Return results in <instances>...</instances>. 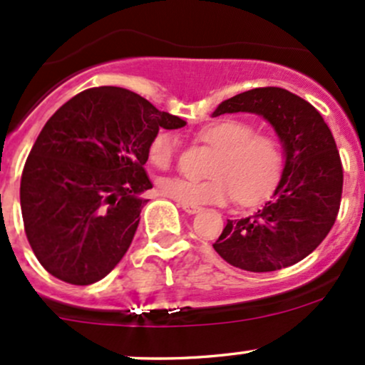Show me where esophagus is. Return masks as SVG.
I'll return each mask as SVG.
<instances>
[{"instance_id":"esophagus-1","label":"esophagus","mask_w":365,"mask_h":365,"mask_svg":"<svg viewBox=\"0 0 365 365\" xmlns=\"http://www.w3.org/2000/svg\"><path fill=\"white\" fill-rule=\"evenodd\" d=\"M179 207H182L184 212H187V214H197L198 210H200V207H198V205L184 204V202H181V204H179Z\"/></svg>"}]
</instances>
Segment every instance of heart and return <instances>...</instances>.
<instances>
[{
    "label": "heart",
    "mask_w": 365,
    "mask_h": 365,
    "mask_svg": "<svg viewBox=\"0 0 365 365\" xmlns=\"http://www.w3.org/2000/svg\"><path fill=\"white\" fill-rule=\"evenodd\" d=\"M197 140L209 145L212 155L205 165V179L165 178L158 182L163 197L184 204H225L234 198L239 205H253L272 193L284 170V148L267 131H255L251 123L227 118L197 131ZM178 151V137L161 130L148 144L153 167L167 170Z\"/></svg>",
    "instance_id": "1"
}]
</instances>
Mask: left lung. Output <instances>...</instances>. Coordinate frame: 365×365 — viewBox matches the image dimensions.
<instances>
[{
  "label": "left lung",
  "mask_w": 365,
  "mask_h": 365,
  "mask_svg": "<svg viewBox=\"0 0 365 365\" xmlns=\"http://www.w3.org/2000/svg\"><path fill=\"white\" fill-rule=\"evenodd\" d=\"M251 112L276 130L287 153L281 181L253 216L228 220L212 247L230 265L272 272L304 260L329 235L343 195V163L322 114L283 88H255L220 103L212 118Z\"/></svg>",
  "instance_id": "1"
}]
</instances>
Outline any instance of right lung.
<instances>
[{
  "label": "right lung",
  "mask_w": 365,
  "mask_h": 365,
  "mask_svg": "<svg viewBox=\"0 0 365 365\" xmlns=\"http://www.w3.org/2000/svg\"><path fill=\"white\" fill-rule=\"evenodd\" d=\"M184 125L114 86L86 89L56 110L21 178L26 237L48 274L84 287L121 262L148 202L140 195L153 187L149 140Z\"/></svg>",
  "instance_id": "right-lung-1"
}]
</instances>
